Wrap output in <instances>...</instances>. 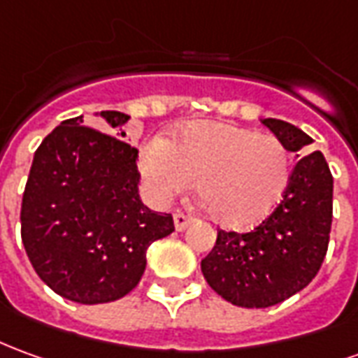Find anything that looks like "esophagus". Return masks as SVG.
I'll return each instance as SVG.
<instances>
[{
    "label": "esophagus",
    "instance_id": "1",
    "mask_svg": "<svg viewBox=\"0 0 358 358\" xmlns=\"http://www.w3.org/2000/svg\"><path fill=\"white\" fill-rule=\"evenodd\" d=\"M189 222H192V219H189L187 215H184V213L174 215V229H176L178 232L186 231L187 227H189Z\"/></svg>",
    "mask_w": 358,
    "mask_h": 358
}]
</instances>
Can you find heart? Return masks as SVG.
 <instances>
[{"instance_id":"obj_1","label":"heart","mask_w":358,"mask_h":358,"mask_svg":"<svg viewBox=\"0 0 358 358\" xmlns=\"http://www.w3.org/2000/svg\"><path fill=\"white\" fill-rule=\"evenodd\" d=\"M137 166L159 203L197 182L201 203L229 229L266 219L291 178V155L281 139L219 122L189 124L172 139H147L139 147Z\"/></svg>"}]
</instances>
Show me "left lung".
<instances>
[{
  "instance_id": "1",
  "label": "left lung",
  "mask_w": 358,
  "mask_h": 358,
  "mask_svg": "<svg viewBox=\"0 0 358 358\" xmlns=\"http://www.w3.org/2000/svg\"><path fill=\"white\" fill-rule=\"evenodd\" d=\"M262 124L291 153L308 151L312 137L289 122ZM334 178L320 151L299 159L281 203L250 232L219 231L213 250L201 259L205 281L227 302L267 308L302 291L324 262L331 231Z\"/></svg>"
}]
</instances>
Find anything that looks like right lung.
I'll return each mask as SVG.
<instances>
[{
    "label": "right lung",
    "instance_id": "obj_1",
    "mask_svg": "<svg viewBox=\"0 0 358 358\" xmlns=\"http://www.w3.org/2000/svg\"><path fill=\"white\" fill-rule=\"evenodd\" d=\"M106 136L66 120L32 159L21 205L22 246L50 289L79 304H104L136 289L147 248L174 231L171 213L139 197L137 149L122 137L129 116L94 112Z\"/></svg>",
    "mask_w": 358,
    "mask_h": 358
}]
</instances>
